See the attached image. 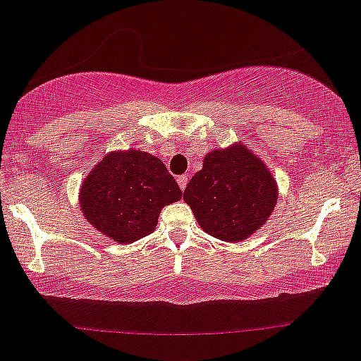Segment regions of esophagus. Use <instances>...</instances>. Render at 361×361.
Wrapping results in <instances>:
<instances>
[{
  "label": "esophagus",
  "instance_id": "1",
  "mask_svg": "<svg viewBox=\"0 0 361 361\" xmlns=\"http://www.w3.org/2000/svg\"><path fill=\"white\" fill-rule=\"evenodd\" d=\"M187 183H188L187 174H181V176H178V185H180L181 190H185V188H187Z\"/></svg>",
  "mask_w": 361,
  "mask_h": 361
}]
</instances>
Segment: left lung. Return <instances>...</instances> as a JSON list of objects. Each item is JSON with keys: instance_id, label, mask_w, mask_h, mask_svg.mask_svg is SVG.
Here are the masks:
<instances>
[{"instance_id": "1", "label": "left lung", "mask_w": 361, "mask_h": 361, "mask_svg": "<svg viewBox=\"0 0 361 361\" xmlns=\"http://www.w3.org/2000/svg\"><path fill=\"white\" fill-rule=\"evenodd\" d=\"M206 233L240 242L264 225L276 202V185L261 159L244 145L212 150L183 192Z\"/></svg>"}]
</instances>
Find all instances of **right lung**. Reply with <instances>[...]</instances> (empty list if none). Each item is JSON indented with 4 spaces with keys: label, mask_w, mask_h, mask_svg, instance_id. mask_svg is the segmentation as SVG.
<instances>
[{
    "label": "right lung",
    "mask_w": 361,
    "mask_h": 361,
    "mask_svg": "<svg viewBox=\"0 0 361 361\" xmlns=\"http://www.w3.org/2000/svg\"><path fill=\"white\" fill-rule=\"evenodd\" d=\"M180 199L166 166L143 150L109 154L88 174L79 195L86 219L117 244L152 233L162 207Z\"/></svg>",
    "instance_id": "add662e5"
}]
</instances>
